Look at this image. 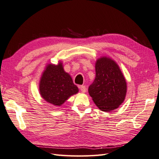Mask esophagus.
Returning <instances> with one entry per match:
<instances>
[{"label": "esophagus", "mask_w": 159, "mask_h": 159, "mask_svg": "<svg viewBox=\"0 0 159 159\" xmlns=\"http://www.w3.org/2000/svg\"><path fill=\"white\" fill-rule=\"evenodd\" d=\"M80 89L81 92L85 93V91H86V87H85V85H80Z\"/></svg>", "instance_id": "34e87169"}]
</instances>
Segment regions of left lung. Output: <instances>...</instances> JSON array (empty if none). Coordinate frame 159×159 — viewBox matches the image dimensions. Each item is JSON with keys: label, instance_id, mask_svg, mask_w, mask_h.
Wrapping results in <instances>:
<instances>
[{"label": "left lung", "instance_id": "left-lung-1", "mask_svg": "<svg viewBox=\"0 0 159 159\" xmlns=\"http://www.w3.org/2000/svg\"><path fill=\"white\" fill-rule=\"evenodd\" d=\"M89 94L98 108L110 111L119 107L125 98L127 83L116 62L107 57L95 63V78L88 88Z\"/></svg>", "mask_w": 159, "mask_h": 159}]
</instances>
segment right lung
Returning a JSON list of instances; mask_svg holds the SVG:
<instances>
[{
    "label": "right lung",
    "mask_w": 159,
    "mask_h": 159,
    "mask_svg": "<svg viewBox=\"0 0 159 159\" xmlns=\"http://www.w3.org/2000/svg\"><path fill=\"white\" fill-rule=\"evenodd\" d=\"M39 90L46 102L56 106H60L79 91L60 61L57 65L49 64L46 66L40 78Z\"/></svg>",
    "instance_id": "obj_1"
}]
</instances>
